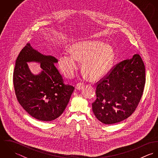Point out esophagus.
<instances>
[{
	"label": "esophagus",
	"mask_w": 158,
	"mask_h": 158,
	"mask_svg": "<svg viewBox=\"0 0 158 158\" xmlns=\"http://www.w3.org/2000/svg\"><path fill=\"white\" fill-rule=\"evenodd\" d=\"M84 86H85V85H84V84L83 83H78V84H77V85H76V89H77V90H81L82 89H83V88H84Z\"/></svg>",
	"instance_id": "esophagus-1"
}]
</instances>
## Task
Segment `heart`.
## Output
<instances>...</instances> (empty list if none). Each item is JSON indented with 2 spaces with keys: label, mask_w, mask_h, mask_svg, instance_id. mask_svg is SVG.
<instances>
[{
  "label": "heart",
  "mask_w": 158,
  "mask_h": 158,
  "mask_svg": "<svg viewBox=\"0 0 158 158\" xmlns=\"http://www.w3.org/2000/svg\"><path fill=\"white\" fill-rule=\"evenodd\" d=\"M69 52L61 53L58 66L66 77H72L78 69V62L82 61L81 69L92 80L105 77L112 67L114 59L113 47L98 41L77 42L69 47Z\"/></svg>",
  "instance_id": "obj_1"
}]
</instances>
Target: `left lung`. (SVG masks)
I'll return each instance as SVG.
<instances>
[{"mask_svg":"<svg viewBox=\"0 0 158 158\" xmlns=\"http://www.w3.org/2000/svg\"><path fill=\"white\" fill-rule=\"evenodd\" d=\"M145 83V69L139 55L119 63L96 86L94 115L106 125L127 118L135 111Z\"/></svg>","mask_w":158,"mask_h":158,"instance_id":"8db88e82","label":"left lung"}]
</instances>
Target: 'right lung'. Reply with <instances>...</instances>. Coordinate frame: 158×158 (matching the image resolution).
<instances>
[{
  "instance_id": "add662e5",
  "label": "right lung",
  "mask_w": 158,
  "mask_h": 158,
  "mask_svg": "<svg viewBox=\"0 0 158 158\" xmlns=\"http://www.w3.org/2000/svg\"><path fill=\"white\" fill-rule=\"evenodd\" d=\"M40 64L41 72L33 74L27 62ZM58 60L45 55L27 43L18 55L13 73L17 99L31 116L49 122L60 117L65 110L75 88L63 83L61 75L55 66Z\"/></svg>"
}]
</instances>
